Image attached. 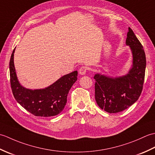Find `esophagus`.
<instances>
[{"label":"esophagus","instance_id":"esophagus-1","mask_svg":"<svg viewBox=\"0 0 155 155\" xmlns=\"http://www.w3.org/2000/svg\"><path fill=\"white\" fill-rule=\"evenodd\" d=\"M87 70H88V68L87 67H84V66H83V67H81L79 68V70H78V72H79V74H80L84 75V74H86Z\"/></svg>","mask_w":155,"mask_h":155}]
</instances>
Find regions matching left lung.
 <instances>
[{
	"mask_svg": "<svg viewBox=\"0 0 155 155\" xmlns=\"http://www.w3.org/2000/svg\"><path fill=\"white\" fill-rule=\"evenodd\" d=\"M126 45L133 53V67L128 73L119 77H110L96 74L95 100L101 109L117 113L130 107L142 93L145 75L146 57L143 47L128 27Z\"/></svg>",
	"mask_w": 155,
	"mask_h": 155,
	"instance_id": "obj_1",
	"label": "left lung"
}]
</instances>
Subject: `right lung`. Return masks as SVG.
<instances>
[{"label":"right lung","mask_w":155,"mask_h":155,"mask_svg":"<svg viewBox=\"0 0 155 155\" xmlns=\"http://www.w3.org/2000/svg\"><path fill=\"white\" fill-rule=\"evenodd\" d=\"M13 50L9 63L12 94L16 101L35 116L48 117L61 113L67 103V95L77 80L75 71L64 75L50 86L42 89H28L19 83L16 77Z\"/></svg>","instance_id":"obj_1"}]
</instances>
